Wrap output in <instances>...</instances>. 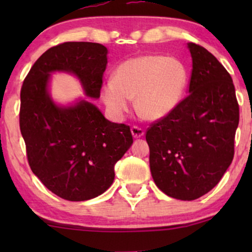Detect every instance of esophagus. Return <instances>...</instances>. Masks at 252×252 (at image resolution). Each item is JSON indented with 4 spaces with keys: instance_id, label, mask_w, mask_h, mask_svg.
<instances>
[{
    "instance_id": "1",
    "label": "esophagus",
    "mask_w": 252,
    "mask_h": 252,
    "mask_svg": "<svg viewBox=\"0 0 252 252\" xmlns=\"http://www.w3.org/2000/svg\"><path fill=\"white\" fill-rule=\"evenodd\" d=\"M130 132H132V135L133 137H135V139L143 136L144 134V130L141 128V127H137V126H133L132 128H130Z\"/></svg>"
}]
</instances>
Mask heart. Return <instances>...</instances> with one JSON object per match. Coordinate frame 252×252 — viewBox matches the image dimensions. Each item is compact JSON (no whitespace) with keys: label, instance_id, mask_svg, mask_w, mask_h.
Wrapping results in <instances>:
<instances>
[{"label":"heart","instance_id":"heart-1","mask_svg":"<svg viewBox=\"0 0 252 252\" xmlns=\"http://www.w3.org/2000/svg\"><path fill=\"white\" fill-rule=\"evenodd\" d=\"M188 73L173 57L142 55L120 63L102 86L101 96L110 115L123 119L135 97V109L143 118L159 120L181 102Z\"/></svg>","mask_w":252,"mask_h":252}]
</instances>
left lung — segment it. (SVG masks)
<instances>
[{
  "label": "left lung",
  "mask_w": 252,
  "mask_h": 252,
  "mask_svg": "<svg viewBox=\"0 0 252 252\" xmlns=\"http://www.w3.org/2000/svg\"><path fill=\"white\" fill-rule=\"evenodd\" d=\"M188 96L146 134L155 184L170 197L192 201L209 192L234 157L240 111L232 77L205 48L189 42Z\"/></svg>",
  "instance_id": "left-lung-1"
}]
</instances>
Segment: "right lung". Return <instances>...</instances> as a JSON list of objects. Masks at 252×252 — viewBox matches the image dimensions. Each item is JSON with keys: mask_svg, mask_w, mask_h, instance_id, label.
Here are the masks:
<instances>
[{"mask_svg": "<svg viewBox=\"0 0 252 252\" xmlns=\"http://www.w3.org/2000/svg\"><path fill=\"white\" fill-rule=\"evenodd\" d=\"M106 55L108 49L99 43L58 44L34 63L20 91L19 125L31 170L51 192L67 201L103 194L133 137L129 126L109 122L86 99L57 105L48 91L50 74H73L86 96L98 98Z\"/></svg>", "mask_w": 252, "mask_h": 252, "instance_id": "add662e5", "label": "right lung"}]
</instances>
